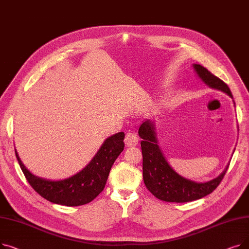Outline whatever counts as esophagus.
Segmentation results:
<instances>
[{"label": "esophagus", "instance_id": "1", "mask_svg": "<svg viewBox=\"0 0 249 249\" xmlns=\"http://www.w3.org/2000/svg\"><path fill=\"white\" fill-rule=\"evenodd\" d=\"M125 144L130 146H136L138 144V137L133 132H127L125 136Z\"/></svg>", "mask_w": 249, "mask_h": 249}]
</instances>
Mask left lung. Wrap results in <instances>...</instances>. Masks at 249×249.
Masks as SVG:
<instances>
[{
	"label": "left lung",
	"instance_id": "obj_1",
	"mask_svg": "<svg viewBox=\"0 0 249 249\" xmlns=\"http://www.w3.org/2000/svg\"><path fill=\"white\" fill-rule=\"evenodd\" d=\"M193 68L209 88L223 91L233 99L229 87L219 77L200 64L194 63ZM138 134L142 139L140 144L143 156V180L148 191L160 200L186 203L204 198L219 186L227 172L229 163L223 173L211 180L197 182L185 178L175 172L164 158L156 137L154 121L148 119L143 121L138 129Z\"/></svg>",
	"mask_w": 249,
	"mask_h": 249
}]
</instances>
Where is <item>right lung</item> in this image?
Here are the masks:
<instances>
[{
	"label": "right lung",
	"mask_w": 249,
	"mask_h": 249,
	"mask_svg": "<svg viewBox=\"0 0 249 249\" xmlns=\"http://www.w3.org/2000/svg\"><path fill=\"white\" fill-rule=\"evenodd\" d=\"M124 132L108 137L81 172L59 180L34 176L23 164L16 149L15 153L26 179L42 198L63 206H82L93 201L104 190L112 165L124 149Z\"/></svg>",
	"instance_id": "add662e5"
}]
</instances>
